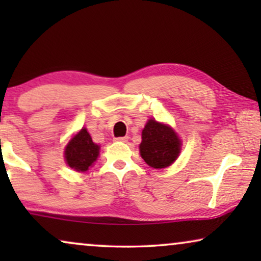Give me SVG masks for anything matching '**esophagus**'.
<instances>
[{
  "label": "esophagus",
  "mask_w": 261,
  "mask_h": 261,
  "mask_svg": "<svg viewBox=\"0 0 261 261\" xmlns=\"http://www.w3.org/2000/svg\"><path fill=\"white\" fill-rule=\"evenodd\" d=\"M116 140H117V141H120V142H127V141H128V137H121V138H117Z\"/></svg>",
  "instance_id": "1"
}]
</instances>
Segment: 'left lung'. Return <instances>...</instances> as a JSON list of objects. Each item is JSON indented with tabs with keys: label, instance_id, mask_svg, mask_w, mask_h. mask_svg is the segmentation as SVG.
Here are the masks:
<instances>
[{
	"label": "left lung",
	"instance_id": "obj_1",
	"mask_svg": "<svg viewBox=\"0 0 261 261\" xmlns=\"http://www.w3.org/2000/svg\"><path fill=\"white\" fill-rule=\"evenodd\" d=\"M180 144L172 128L151 119L142 130L140 154L151 167L164 169L177 159Z\"/></svg>",
	"mask_w": 261,
	"mask_h": 261
}]
</instances>
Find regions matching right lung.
<instances>
[{
	"label": "right lung",
	"instance_id": "right-lung-1",
	"mask_svg": "<svg viewBox=\"0 0 261 261\" xmlns=\"http://www.w3.org/2000/svg\"><path fill=\"white\" fill-rule=\"evenodd\" d=\"M99 146L92 142L88 130L83 128L80 133L71 139L65 148L67 165L76 171H87L98 156Z\"/></svg>",
	"mask_w": 261,
	"mask_h": 261
}]
</instances>
